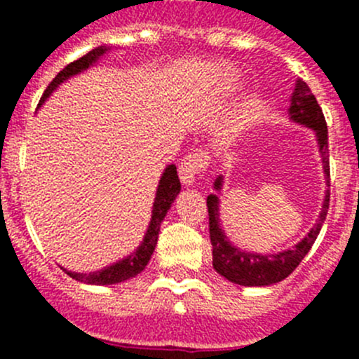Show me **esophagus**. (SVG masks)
<instances>
[{
  "mask_svg": "<svg viewBox=\"0 0 359 359\" xmlns=\"http://www.w3.org/2000/svg\"><path fill=\"white\" fill-rule=\"evenodd\" d=\"M208 166V156H206L205 151L196 149L193 153L187 154L186 158L180 161L179 165V175L186 186H194L196 180L200 179V175L205 172V168Z\"/></svg>",
  "mask_w": 359,
  "mask_h": 359,
  "instance_id": "esophagus-1",
  "label": "esophagus"
}]
</instances>
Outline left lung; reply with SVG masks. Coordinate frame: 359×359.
Masks as SVG:
<instances>
[{
	"mask_svg": "<svg viewBox=\"0 0 359 359\" xmlns=\"http://www.w3.org/2000/svg\"><path fill=\"white\" fill-rule=\"evenodd\" d=\"M290 119L293 123L307 126L314 132L320 147L321 161H323V172L327 186L330 187V161H328V130L327 121H325L323 111L318 104L316 97L311 93L309 86L297 79L295 90L292 93L290 109H288ZM224 184V177L219 175L213 182L217 193H220ZM328 205H330V189L325 193L323 208L320 212V219L316 220L309 233L290 250H283L278 253H252L234 247L226 236L220 224L219 208L220 200L219 194H210L206 198V206H208V224H210V241H212V255H213V269L229 280L231 283L241 285V287H267L283 281L285 278L290 276L295 267L302 262L304 257L307 255L311 247L316 241L320 234L321 226L327 219Z\"/></svg>",
	"mask_w": 359,
	"mask_h": 359,
	"instance_id": "left-lung-1",
	"label": "left lung"
}]
</instances>
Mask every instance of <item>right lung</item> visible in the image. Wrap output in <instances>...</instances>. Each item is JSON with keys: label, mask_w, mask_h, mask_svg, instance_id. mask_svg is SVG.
I'll list each match as a JSON object with an SVG mask.
<instances>
[{"label": "right lung", "mask_w": 359, "mask_h": 359, "mask_svg": "<svg viewBox=\"0 0 359 359\" xmlns=\"http://www.w3.org/2000/svg\"><path fill=\"white\" fill-rule=\"evenodd\" d=\"M109 46H97L92 52H88L86 55H83L81 59L74 60L69 66H66L59 74L53 78V81L50 83L48 88L43 93L41 100H39L38 107H41L45 104V100L48 99L53 93V90L59 88L60 83L67 81L72 76L79 74V72L86 71L88 67H92L93 64L99 62V59L102 55H106L109 52ZM180 193V180L179 175H177L175 165H168L165 168V172L161 173V179H159L158 189H156V198H154L153 203V215H151L149 227H147L146 234H144L142 243L139 245V248L133 253H130L125 259L118 260L112 266L104 267V269L95 271V273H74V271H66L67 276H71L72 280L81 281V283L88 285H116L121 283V281L130 280V278H135L137 274L142 273L146 269L147 262L151 260V255H153L154 248H156L158 243V234H159V226H161L163 219H165L166 212L172 206L173 200L177 198V194Z\"/></svg>", "instance_id": "obj_1"}]
</instances>
